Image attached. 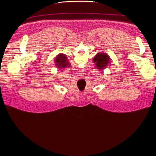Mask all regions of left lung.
Listing matches in <instances>:
<instances>
[{
    "mask_svg": "<svg viewBox=\"0 0 156 156\" xmlns=\"http://www.w3.org/2000/svg\"><path fill=\"white\" fill-rule=\"evenodd\" d=\"M93 61L95 62L97 69L99 71H103L110 64L111 58L107 53L99 52L95 55Z\"/></svg>",
    "mask_w": 156,
    "mask_h": 156,
    "instance_id": "8db88e82",
    "label": "left lung"
}]
</instances>
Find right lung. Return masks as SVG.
Segmentation results:
<instances>
[{"label": "right lung", "mask_w": 156, "mask_h": 156, "mask_svg": "<svg viewBox=\"0 0 156 156\" xmlns=\"http://www.w3.org/2000/svg\"><path fill=\"white\" fill-rule=\"evenodd\" d=\"M55 65L57 68L63 69L67 67H69L71 64L69 63L66 55L61 53L55 57L54 61Z\"/></svg>", "instance_id": "obj_1"}]
</instances>
